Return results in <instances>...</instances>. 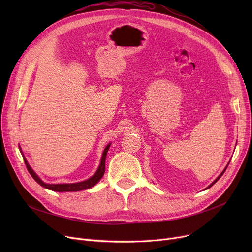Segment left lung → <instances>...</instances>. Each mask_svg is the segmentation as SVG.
<instances>
[{"label": "left lung", "mask_w": 252, "mask_h": 252, "mask_svg": "<svg viewBox=\"0 0 252 252\" xmlns=\"http://www.w3.org/2000/svg\"><path fill=\"white\" fill-rule=\"evenodd\" d=\"M227 167H228V166H227ZM227 167H226V168H224V169H223V170H222V173H221V174H220V176H219V177H218V178H217V179H216V180H215V181H214V182H213V183H211V184H210V185H209V186H208V187H207V189H208V188H210V187H211V186H213V185H214V184H216V183H217V182H218V181H219V180H220V177H221V176H222V175H223V173H224V170H226V169H227Z\"/></svg>", "instance_id": "8db88e82"}]
</instances>
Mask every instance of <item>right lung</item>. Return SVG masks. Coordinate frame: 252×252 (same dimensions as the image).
<instances>
[{"mask_svg": "<svg viewBox=\"0 0 252 252\" xmlns=\"http://www.w3.org/2000/svg\"><path fill=\"white\" fill-rule=\"evenodd\" d=\"M110 147V145H107L106 146L103 154H102V158H101V162H100V165L96 171V174L91 177L90 179L84 181V182H81V183H74V184H46L44 183L41 179H39L34 171L32 169V167L30 166V164L28 163V161H26L25 158H23L24 160V163L26 165V168H28L29 173L31 174V176L35 180V182L37 184L41 185L42 187L44 188H47L49 190H52V191H56V192H74V191H81V190H86V189H89L93 186H95V185L101 180V178L103 177L104 173H105V160H106V155H107V152H108V149Z\"/></svg>", "mask_w": 252, "mask_h": 252, "instance_id": "obj_1", "label": "right lung"}]
</instances>
